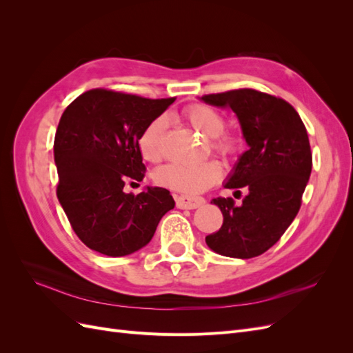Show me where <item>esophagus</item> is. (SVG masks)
Segmentation results:
<instances>
[{
	"mask_svg": "<svg viewBox=\"0 0 353 353\" xmlns=\"http://www.w3.org/2000/svg\"><path fill=\"white\" fill-rule=\"evenodd\" d=\"M176 208L179 209H197L201 205H205V199L199 196H188V194H176L175 196Z\"/></svg>",
	"mask_w": 353,
	"mask_h": 353,
	"instance_id": "34e87169",
	"label": "esophagus"
}]
</instances>
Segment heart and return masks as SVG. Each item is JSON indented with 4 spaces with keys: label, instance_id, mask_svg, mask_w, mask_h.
Masks as SVG:
<instances>
[{
    "label": "heart",
    "instance_id": "heart-1",
    "mask_svg": "<svg viewBox=\"0 0 353 353\" xmlns=\"http://www.w3.org/2000/svg\"><path fill=\"white\" fill-rule=\"evenodd\" d=\"M188 123L201 135L210 138L213 150L230 156L237 152L239 140L230 132H225V116L218 109L208 104H193L184 110ZM166 130L165 116H157L138 137V150L147 162H159L162 159V140ZM223 175L222 165L218 160H206L199 165L168 163L159 168L154 174L156 183L184 193L196 194L216 184Z\"/></svg>",
    "mask_w": 353,
    "mask_h": 353
}]
</instances>
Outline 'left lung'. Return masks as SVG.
<instances>
[{"instance_id":"obj_1","label":"left lung","mask_w":353,"mask_h":353,"mask_svg":"<svg viewBox=\"0 0 353 353\" xmlns=\"http://www.w3.org/2000/svg\"><path fill=\"white\" fill-rule=\"evenodd\" d=\"M201 100L236 113L249 145L225 184L245 187L249 194L241 206L231 197L210 201L221 209L223 222L206 244L222 256L250 259L272 248L301 209L312 170L306 128L290 103L252 88L208 94Z\"/></svg>"}]
</instances>
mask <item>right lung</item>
<instances>
[{
    "instance_id": "right-lung-1",
    "label": "right lung",
    "mask_w": 353,
    "mask_h": 353,
    "mask_svg": "<svg viewBox=\"0 0 353 353\" xmlns=\"http://www.w3.org/2000/svg\"><path fill=\"white\" fill-rule=\"evenodd\" d=\"M175 99L95 88L63 112L54 138L57 197L74 234L91 250L126 256L144 248L175 201L166 188L126 194V181L140 183L145 166L138 137Z\"/></svg>"
}]
</instances>
